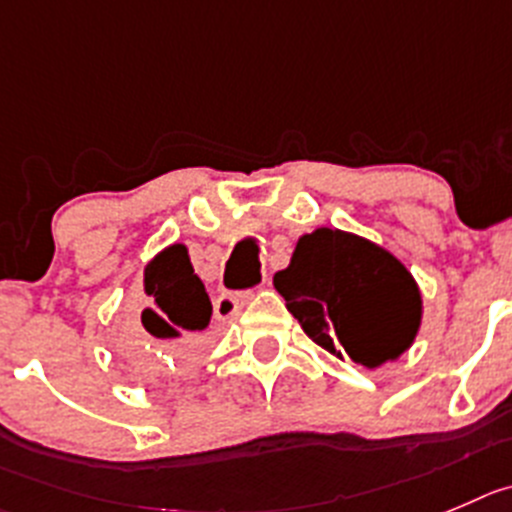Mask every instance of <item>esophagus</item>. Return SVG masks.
<instances>
[{
    "label": "esophagus",
    "instance_id": "1",
    "mask_svg": "<svg viewBox=\"0 0 512 512\" xmlns=\"http://www.w3.org/2000/svg\"><path fill=\"white\" fill-rule=\"evenodd\" d=\"M264 284H269V279H264ZM248 299H251V294H248V291H243V294H221L216 301H213L216 319H221V321L233 319V316H236L238 311L246 306Z\"/></svg>",
    "mask_w": 512,
    "mask_h": 512
}]
</instances>
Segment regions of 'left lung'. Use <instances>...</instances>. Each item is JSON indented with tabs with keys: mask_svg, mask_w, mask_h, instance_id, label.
<instances>
[{
	"mask_svg": "<svg viewBox=\"0 0 512 512\" xmlns=\"http://www.w3.org/2000/svg\"><path fill=\"white\" fill-rule=\"evenodd\" d=\"M274 286L311 342L367 369L394 362L420 332L415 276L357 233L316 228L301 236Z\"/></svg>",
	"mask_w": 512,
	"mask_h": 512,
	"instance_id": "8db88e82",
	"label": "left lung"
}]
</instances>
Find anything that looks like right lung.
Listing matches in <instances>:
<instances>
[{
    "mask_svg": "<svg viewBox=\"0 0 512 512\" xmlns=\"http://www.w3.org/2000/svg\"><path fill=\"white\" fill-rule=\"evenodd\" d=\"M143 289L148 301L140 311V324L150 349L133 344L125 354L138 377L153 379L201 352L213 306L183 243L163 248L148 261Z\"/></svg>",
    "mask_w": 512,
    "mask_h": 512,
    "instance_id": "obj_1",
    "label": "right lung"
}]
</instances>
